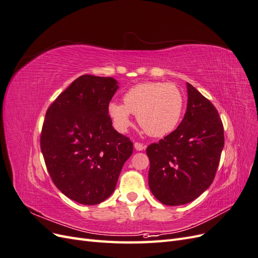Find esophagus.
Segmentation results:
<instances>
[{"label":"esophagus","instance_id":"1","mask_svg":"<svg viewBox=\"0 0 258 258\" xmlns=\"http://www.w3.org/2000/svg\"><path fill=\"white\" fill-rule=\"evenodd\" d=\"M135 148H136L137 151H143V150H145V146H144L142 143L136 142V143H135Z\"/></svg>","mask_w":258,"mask_h":258}]
</instances>
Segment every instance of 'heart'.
<instances>
[{"label":"heart","instance_id":"heart-1","mask_svg":"<svg viewBox=\"0 0 258 258\" xmlns=\"http://www.w3.org/2000/svg\"><path fill=\"white\" fill-rule=\"evenodd\" d=\"M123 104L111 102L108 116L115 128L124 132L131 126V114L148 136L161 138L172 132L181 120L184 100L173 84L147 82L131 87L122 98Z\"/></svg>","mask_w":258,"mask_h":258}]
</instances>
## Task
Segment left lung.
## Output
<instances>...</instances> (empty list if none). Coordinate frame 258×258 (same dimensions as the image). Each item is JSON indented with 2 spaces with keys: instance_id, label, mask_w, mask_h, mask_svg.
Listing matches in <instances>:
<instances>
[{
  "instance_id": "obj_1",
  "label": "left lung",
  "mask_w": 258,
  "mask_h": 258,
  "mask_svg": "<svg viewBox=\"0 0 258 258\" xmlns=\"http://www.w3.org/2000/svg\"><path fill=\"white\" fill-rule=\"evenodd\" d=\"M187 110L178 127L146 148L148 185L166 206H182L212 184L224 147V127L215 106L187 83Z\"/></svg>"
}]
</instances>
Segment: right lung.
<instances>
[{"instance_id": "1", "label": "right lung", "mask_w": 258, "mask_h": 258, "mask_svg": "<svg viewBox=\"0 0 258 258\" xmlns=\"http://www.w3.org/2000/svg\"><path fill=\"white\" fill-rule=\"evenodd\" d=\"M117 89L113 77L82 75L45 115L41 151L46 168L57 188L82 205L95 206L111 196L134 152L107 113Z\"/></svg>"}]
</instances>
